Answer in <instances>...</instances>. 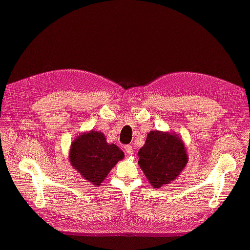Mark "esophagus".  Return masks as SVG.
Here are the masks:
<instances>
[{
	"label": "esophagus",
	"instance_id": "obj_1",
	"mask_svg": "<svg viewBox=\"0 0 250 250\" xmlns=\"http://www.w3.org/2000/svg\"><path fill=\"white\" fill-rule=\"evenodd\" d=\"M125 153H126L127 155H132V154H133V152H134L133 147L130 146V145H126V146H125Z\"/></svg>",
	"mask_w": 250,
	"mask_h": 250
}]
</instances>
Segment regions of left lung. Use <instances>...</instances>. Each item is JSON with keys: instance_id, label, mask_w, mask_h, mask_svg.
<instances>
[{"instance_id": "obj_1", "label": "left lung", "mask_w": 250, "mask_h": 250, "mask_svg": "<svg viewBox=\"0 0 250 250\" xmlns=\"http://www.w3.org/2000/svg\"><path fill=\"white\" fill-rule=\"evenodd\" d=\"M138 157L141 169L155 188L176 179L188 162L182 139L175 133L161 130H151Z\"/></svg>"}]
</instances>
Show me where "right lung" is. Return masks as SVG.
Segmentation results:
<instances>
[{
    "label": "right lung",
    "mask_w": 250,
    "mask_h": 250,
    "mask_svg": "<svg viewBox=\"0 0 250 250\" xmlns=\"http://www.w3.org/2000/svg\"><path fill=\"white\" fill-rule=\"evenodd\" d=\"M125 154L114 144H108L98 130H89L78 136L71 144V165L92 186L99 187Z\"/></svg>",
    "instance_id": "obj_1"
}]
</instances>
